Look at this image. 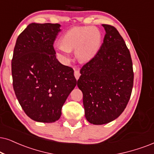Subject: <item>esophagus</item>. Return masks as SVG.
Masks as SVG:
<instances>
[{
    "mask_svg": "<svg viewBox=\"0 0 154 154\" xmlns=\"http://www.w3.org/2000/svg\"><path fill=\"white\" fill-rule=\"evenodd\" d=\"M74 75H75V78L77 79H78L79 78V77H80V72H79V71L78 70V69H75Z\"/></svg>",
    "mask_w": 154,
    "mask_h": 154,
    "instance_id": "obj_1",
    "label": "esophagus"
}]
</instances>
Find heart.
<instances>
[{"instance_id": "heart-1", "label": "heart", "mask_w": 154, "mask_h": 154, "mask_svg": "<svg viewBox=\"0 0 154 154\" xmlns=\"http://www.w3.org/2000/svg\"><path fill=\"white\" fill-rule=\"evenodd\" d=\"M62 43L54 48L64 59L69 60L71 50L82 62H88L95 57L102 44V34L94 26H79L69 29L62 38Z\"/></svg>"}]
</instances>
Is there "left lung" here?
<instances>
[{"instance_id": "left-lung-1", "label": "left lung", "mask_w": 154, "mask_h": 154, "mask_svg": "<svg viewBox=\"0 0 154 154\" xmlns=\"http://www.w3.org/2000/svg\"><path fill=\"white\" fill-rule=\"evenodd\" d=\"M104 42L95 57L80 69L77 86L82 91L89 123H109L121 115L131 97L134 72L130 52L118 30L103 24Z\"/></svg>"}]
</instances>
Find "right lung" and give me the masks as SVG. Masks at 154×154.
<instances>
[{
    "label": "right lung",
    "mask_w": 154,
    "mask_h": 154,
    "mask_svg": "<svg viewBox=\"0 0 154 154\" xmlns=\"http://www.w3.org/2000/svg\"><path fill=\"white\" fill-rule=\"evenodd\" d=\"M60 25H28L17 37L11 63L13 86L19 104L32 120L52 123L61 116L77 85L74 70L56 58L53 44Z\"/></svg>",
    "instance_id": "obj_1"
}]
</instances>
